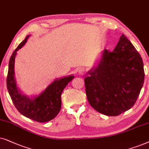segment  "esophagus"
Segmentation results:
<instances>
[{
    "label": "esophagus",
    "mask_w": 149,
    "mask_h": 149,
    "mask_svg": "<svg viewBox=\"0 0 149 149\" xmlns=\"http://www.w3.org/2000/svg\"><path fill=\"white\" fill-rule=\"evenodd\" d=\"M84 71H85V69H84V68H83V67H80V68H79L78 70V72L80 75L84 74Z\"/></svg>",
    "instance_id": "1"
}]
</instances>
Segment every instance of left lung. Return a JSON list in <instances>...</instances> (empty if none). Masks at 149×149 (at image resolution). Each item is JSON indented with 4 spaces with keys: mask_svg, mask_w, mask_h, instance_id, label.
<instances>
[{
    "mask_svg": "<svg viewBox=\"0 0 149 149\" xmlns=\"http://www.w3.org/2000/svg\"><path fill=\"white\" fill-rule=\"evenodd\" d=\"M85 88L89 104L107 116H118L134 106L144 80L143 61L122 34L112 52L105 49L97 65L87 72Z\"/></svg>",
    "mask_w": 149,
    "mask_h": 149,
    "instance_id": "left-lung-1",
    "label": "left lung"
}]
</instances>
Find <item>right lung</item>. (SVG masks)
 Listing matches in <instances>:
<instances>
[{
  "instance_id": "1",
  "label": "right lung",
  "mask_w": 149,
  "mask_h": 149,
  "mask_svg": "<svg viewBox=\"0 0 149 149\" xmlns=\"http://www.w3.org/2000/svg\"><path fill=\"white\" fill-rule=\"evenodd\" d=\"M27 35L19 43L9 60L7 78V86L12 102L17 110L26 117L39 123L51 120L56 116L61 108V94L64 88L74 78L71 75L56 79L37 96L29 97L17 88L15 79L14 65L17 51L22 48L29 39Z\"/></svg>"
}]
</instances>
